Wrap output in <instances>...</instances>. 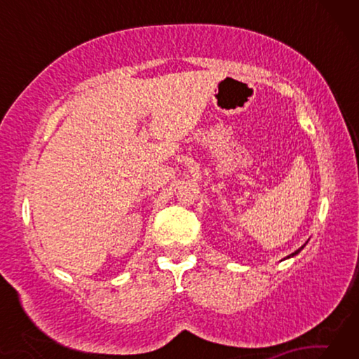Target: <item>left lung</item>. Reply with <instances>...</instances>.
<instances>
[{"label": "left lung", "mask_w": 359, "mask_h": 359, "mask_svg": "<svg viewBox=\"0 0 359 359\" xmlns=\"http://www.w3.org/2000/svg\"><path fill=\"white\" fill-rule=\"evenodd\" d=\"M302 248H304V245H302L301 248H297V250H296L294 253H291V255H288V257H287V258H291V257H294V255H297V253H299V252L302 250Z\"/></svg>", "instance_id": "1"}]
</instances>
